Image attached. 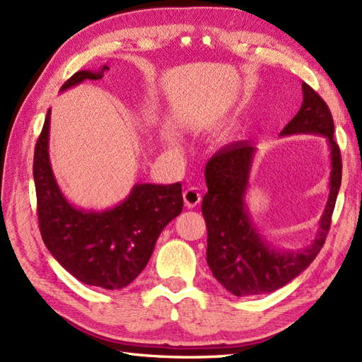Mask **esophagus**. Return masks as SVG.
<instances>
[{"label":"esophagus","mask_w":362,"mask_h":362,"mask_svg":"<svg viewBox=\"0 0 362 362\" xmlns=\"http://www.w3.org/2000/svg\"><path fill=\"white\" fill-rule=\"evenodd\" d=\"M183 199H185L187 206H189V209H193V206L199 205V202H201V199H202L201 189L194 188V187L185 189V191H183Z\"/></svg>","instance_id":"1"}]
</instances>
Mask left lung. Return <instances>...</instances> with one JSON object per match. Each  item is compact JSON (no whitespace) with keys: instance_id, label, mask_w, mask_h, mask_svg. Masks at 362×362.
Returning a JSON list of instances; mask_svg holds the SVG:
<instances>
[{"instance_id":"8db88e82","label":"left lung","mask_w":362,"mask_h":362,"mask_svg":"<svg viewBox=\"0 0 362 362\" xmlns=\"http://www.w3.org/2000/svg\"><path fill=\"white\" fill-rule=\"evenodd\" d=\"M303 103L280 136L320 135L328 143L332 171L325 210L314 240L300 250L276 249L255 227L245 204L249 177L257 148L250 141H236L219 149L205 166L209 193L202 213L206 222V263L222 286L236 297L267 294L283 288L308 267L325 243L332 224L336 197L341 188L342 161L333 140V117L316 91L302 83Z\"/></svg>"}]
</instances>
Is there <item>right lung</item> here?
Masks as SVG:
<instances>
[{
	"instance_id": "obj_1",
	"label": "right lung",
	"mask_w": 362,
	"mask_h": 362,
	"mask_svg": "<svg viewBox=\"0 0 362 362\" xmlns=\"http://www.w3.org/2000/svg\"><path fill=\"white\" fill-rule=\"evenodd\" d=\"M109 66L81 70L60 91L98 81ZM49 119L45 118L34 152L38 226L51 255L74 279L110 291L126 288L148 264L156 243L183 206L182 185L135 183L129 196L105 210H83L60 189L49 161Z\"/></svg>"
}]
</instances>
